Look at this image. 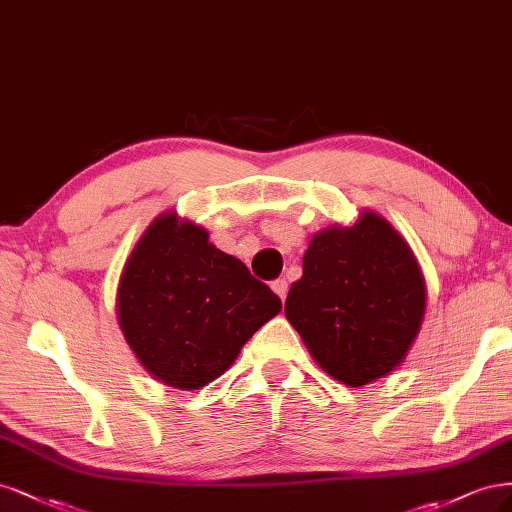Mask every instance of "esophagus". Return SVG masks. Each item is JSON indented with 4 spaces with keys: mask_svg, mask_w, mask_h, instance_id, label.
Instances as JSON below:
<instances>
[{
    "mask_svg": "<svg viewBox=\"0 0 512 512\" xmlns=\"http://www.w3.org/2000/svg\"><path fill=\"white\" fill-rule=\"evenodd\" d=\"M270 287H272V291L278 295L280 300H285V298H287V289H289V287H287V280H285V278H276V280H272V285H270Z\"/></svg>",
    "mask_w": 512,
    "mask_h": 512,
    "instance_id": "1",
    "label": "esophagus"
}]
</instances>
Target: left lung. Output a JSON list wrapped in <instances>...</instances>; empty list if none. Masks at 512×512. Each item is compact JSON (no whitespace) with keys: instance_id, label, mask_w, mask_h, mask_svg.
Returning <instances> with one entry per match:
<instances>
[{"instance_id":"left-lung-1","label":"left lung","mask_w":512,"mask_h":512,"mask_svg":"<svg viewBox=\"0 0 512 512\" xmlns=\"http://www.w3.org/2000/svg\"><path fill=\"white\" fill-rule=\"evenodd\" d=\"M285 317L312 359L346 387L402 366L427 306L425 278L408 242L374 210L310 238Z\"/></svg>"}]
</instances>
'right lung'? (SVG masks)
Masks as SVG:
<instances>
[{"mask_svg": "<svg viewBox=\"0 0 512 512\" xmlns=\"http://www.w3.org/2000/svg\"><path fill=\"white\" fill-rule=\"evenodd\" d=\"M283 304L208 232L163 212L125 259L117 287L121 332L148 374L174 389L219 378Z\"/></svg>", "mask_w": 512, "mask_h": 512, "instance_id": "right-lung-1", "label": "right lung"}]
</instances>
